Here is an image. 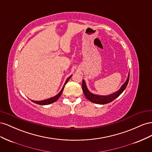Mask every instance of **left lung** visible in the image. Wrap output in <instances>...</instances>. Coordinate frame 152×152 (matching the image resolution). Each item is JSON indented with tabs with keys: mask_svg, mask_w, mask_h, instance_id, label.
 Segmentation results:
<instances>
[{
	"mask_svg": "<svg viewBox=\"0 0 152 152\" xmlns=\"http://www.w3.org/2000/svg\"><path fill=\"white\" fill-rule=\"evenodd\" d=\"M129 80V73L128 74V77L127 78L126 81L125 82V83L122 84V86L121 87L120 89H119L117 91L115 92V93L107 95V96L98 95V94H95L91 93V92L89 91V89H87L86 82L84 80H82V89L84 92V94L86 96V98L87 99H89L90 102L96 104H107L112 102V101H113L115 99H116L123 93V91L125 90V89L126 88V87L127 86Z\"/></svg>",
	"mask_w": 152,
	"mask_h": 152,
	"instance_id": "8db88e82",
	"label": "left lung"
}]
</instances>
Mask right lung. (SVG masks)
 <instances>
[{
  "mask_svg": "<svg viewBox=\"0 0 152 152\" xmlns=\"http://www.w3.org/2000/svg\"><path fill=\"white\" fill-rule=\"evenodd\" d=\"M72 76V75H70V76L68 78V79H66V80L65 82V84H64V86H63V88L61 89V90L60 91V92H59V93L57 95L53 96V97H52V98H49V99L42 100V101H34V100H31V101H32V102H33L34 103H36V104H40V105L49 104H51V103L55 102H56V101H57V100L58 99V98H59V97H60V96L61 95V94H62V93H63V89H64V87H65V86L66 84V83L68 82L69 79H70Z\"/></svg>",
  "mask_w": 152,
  "mask_h": 152,
  "instance_id": "right-lung-1",
  "label": "right lung"
}]
</instances>
